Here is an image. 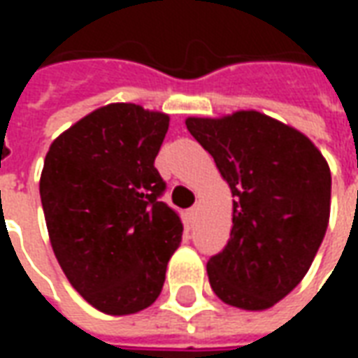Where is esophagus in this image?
I'll return each instance as SVG.
<instances>
[{
  "instance_id": "34e87169",
  "label": "esophagus",
  "mask_w": 358,
  "mask_h": 358,
  "mask_svg": "<svg viewBox=\"0 0 358 358\" xmlns=\"http://www.w3.org/2000/svg\"><path fill=\"white\" fill-rule=\"evenodd\" d=\"M197 215H199V207H197V205L187 210V217L192 218V220H195V218H197Z\"/></svg>"
}]
</instances>
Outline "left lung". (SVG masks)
Segmentation results:
<instances>
[{"instance_id": "obj_1", "label": "left lung", "mask_w": 358, "mask_h": 358, "mask_svg": "<svg viewBox=\"0 0 358 358\" xmlns=\"http://www.w3.org/2000/svg\"><path fill=\"white\" fill-rule=\"evenodd\" d=\"M234 197L232 232L210 257L213 292L232 307L264 310L305 278L330 220L331 174L305 134L259 110L186 118Z\"/></svg>"}]
</instances>
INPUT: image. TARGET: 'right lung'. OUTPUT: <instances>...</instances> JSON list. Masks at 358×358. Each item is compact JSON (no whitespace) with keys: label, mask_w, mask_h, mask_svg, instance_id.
Here are the masks:
<instances>
[{"label":"right lung","mask_w":358,"mask_h":358,"mask_svg":"<svg viewBox=\"0 0 358 358\" xmlns=\"http://www.w3.org/2000/svg\"><path fill=\"white\" fill-rule=\"evenodd\" d=\"M169 120L110 103L55 138L43 161L40 197L53 253L74 289L107 315L148 308L182 240L155 169Z\"/></svg>","instance_id":"add662e5"}]
</instances>
